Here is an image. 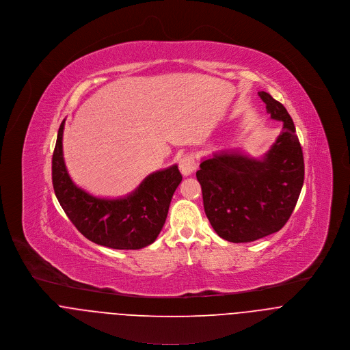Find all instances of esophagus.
I'll return each instance as SVG.
<instances>
[{
  "mask_svg": "<svg viewBox=\"0 0 350 350\" xmlns=\"http://www.w3.org/2000/svg\"><path fill=\"white\" fill-rule=\"evenodd\" d=\"M198 169V163L195 161L193 154H187L180 159V170L184 176H191Z\"/></svg>",
  "mask_w": 350,
  "mask_h": 350,
  "instance_id": "esophagus-1",
  "label": "esophagus"
}]
</instances>
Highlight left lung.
<instances>
[{"label": "left lung", "instance_id": "1", "mask_svg": "<svg viewBox=\"0 0 350 350\" xmlns=\"http://www.w3.org/2000/svg\"><path fill=\"white\" fill-rule=\"evenodd\" d=\"M282 131L261 159L238 150L215 152L196 172L204 211L216 234L234 243L253 242L278 232L297 203L304 161L295 124L267 92H258Z\"/></svg>", "mask_w": 350, "mask_h": 350}]
</instances>
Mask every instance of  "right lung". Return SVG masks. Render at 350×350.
I'll return each instance as SVG.
<instances>
[{
	"label": "right lung",
	"instance_id": "obj_1",
	"mask_svg": "<svg viewBox=\"0 0 350 350\" xmlns=\"http://www.w3.org/2000/svg\"><path fill=\"white\" fill-rule=\"evenodd\" d=\"M65 120L58 130L53 154V185L61 207L89 241L119 250L151 245L161 232L174 191L183 176L177 165L148 174L126 198L100 199L78 188L64 159Z\"/></svg>",
	"mask_w": 350,
	"mask_h": 350
}]
</instances>
